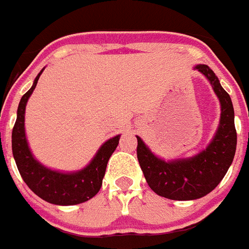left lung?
<instances>
[{
  "label": "left lung",
  "mask_w": 249,
  "mask_h": 249,
  "mask_svg": "<svg viewBox=\"0 0 249 249\" xmlns=\"http://www.w3.org/2000/svg\"><path fill=\"white\" fill-rule=\"evenodd\" d=\"M195 70L206 76L221 102L218 129L207 148L192 158L166 162L153 155L137 136V158L147 183L158 196L175 201L201 198L214 190L227 173L237 147L234 109L230 94L208 66L197 65Z\"/></svg>",
  "instance_id": "left-lung-1"
}]
</instances>
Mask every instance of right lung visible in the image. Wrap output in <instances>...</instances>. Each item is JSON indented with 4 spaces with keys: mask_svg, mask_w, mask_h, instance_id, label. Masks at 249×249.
I'll return each instance as SVG.
<instances>
[{
    "mask_svg": "<svg viewBox=\"0 0 249 249\" xmlns=\"http://www.w3.org/2000/svg\"><path fill=\"white\" fill-rule=\"evenodd\" d=\"M43 71V70H42ZM42 71L37 74L30 89L22 96L17 109V120L12 129V153L22 179L39 198L58 206H73L89 201L97 195L102 186L109 157L117 148L120 135L101 146L89 166L72 173L52 171L36 160L28 148L25 133L26 105Z\"/></svg>",
    "mask_w": 249,
    "mask_h": 249,
    "instance_id": "obj_1",
    "label": "right lung"
}]
</instances>
